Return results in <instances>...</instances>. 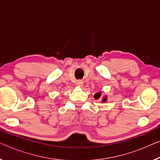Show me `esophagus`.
I'll return each mask as SVG.
<instances>
[{
    "label": "esophagus",
    "instance_id": "esophagus-1",
    "mask_svg": "<svg viewBox=\"0 0 160 160\" xmlns=\"http://www.w3.org/2000/svg\"><path fill=\"white\" fill-rule=\"evenodd\" d=\"M76 85H77V86L78 87H82L83 85V82L82 80H78L77 82H76Z\"/></svg>",
    "mask_w": 160,
    "mask_h": 160
}]
</instances>
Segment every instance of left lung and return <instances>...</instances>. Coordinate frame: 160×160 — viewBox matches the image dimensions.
<instances>
[{
    "label": "left lung",
    "mask_w": 160,
    "mask_h": 160,
    "mask_svg": "<svg viewBox=\"0 0 160 160\" xmlns=\"http://www.w3.org/2000/svg\"><path fill=\"white\" fill-rule=\"evenodd\" d=\"M101 92H97V93H95L94 95V98L95 99H99L100 97H101ZM107 101V96H105L103 99H102V102H106Z\"/></svg>",
    "instance_id": "left-lung-1"
}]
</instances>
